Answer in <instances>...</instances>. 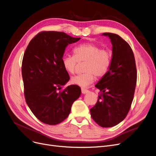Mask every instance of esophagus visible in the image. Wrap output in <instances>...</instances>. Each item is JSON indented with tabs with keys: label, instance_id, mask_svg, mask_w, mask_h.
<instances>
[{
	"label": "esophagus",
	"instance_id": "obj_1",
	"mask_svg": "<svg viewBox=\"0 0 156 156\" xmlns=\"http://www.w3.org/2000/svg\"><path fill=\"white\" fill-rule=\"evenodd\" d=\"M81 91H82L83 94H86V93H88L90 91L88 90H86V89H84V88H81Z\"/></svg>",
	"mask_w": 156,
	"mask_h": 156
}]
</instances>
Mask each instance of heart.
<instances>
[{
    "label": "heart",
    "instance_id": "obj_1",
    "mask_svg": "<svg viewBox=\"0 0 156 156\" xmlns=\"http://www.w3.org/2000/svg\"><path fill=\"white\" fill-rule=\"evenodd\" d=\"M73 55H65L62 57V65L66 72L70 74L76 72L77 62L84 63L83 73L72 77V84L82 88L90 86L95 79L102 77L106 73L111 66L112 54L109 50L101 48L94 43H85L73 49Z\"/></svg>",
    "mask_w": 156,
    "mask_h": 156
}]
</instances>
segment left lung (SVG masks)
I'll list each match as a JSON object with an SVG mask.
<instances>
[{
    "label": "left lung",
    "mask_w": 156,
    "mask_h": 156,
    "mask_svg": "<svg viewBox=\"0 0 156 156\" xmlns=\"http://www.w3.org/2000/svg\"><path fill=\"white\" fill-rule=\"evenodd\" d=\"M113 45L108 72L95 87L101 91L97 102L90 109L91 118L98 126L111 127L125 119L133 101L137 80L136 61L128 43L116 34L104 33Z\"/></svg>",
    "instance_id": "left-lung-1"
}]
</instances>
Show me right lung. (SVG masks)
I'll return each instance as SVG.
<instances>
[{
  "instance_id": "add662e5",
  "label": "right lung",
  "mask_w": 156,
  "mask_h": 156,
  "mask_svg": "<svg viewBox=\"0 0 156 156\" xmlns=\"http://www.w3.org/2000/svg\"><path fill=\"white\" fill-rule=\"evenodd\" d=\"M80 39L63 32L42 31L30 40L24 52L22 75L25 98L34 116L48 125L64 121L80 95L77 85L58 91L70 79L61 62L65 50Z\"/></svg>"
}]
</instances>
